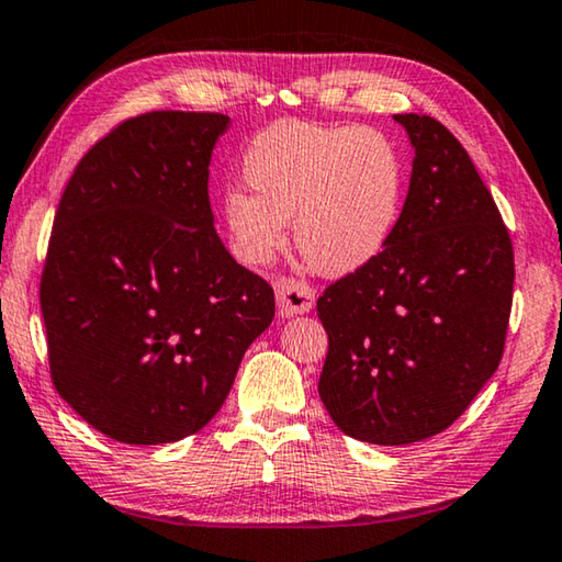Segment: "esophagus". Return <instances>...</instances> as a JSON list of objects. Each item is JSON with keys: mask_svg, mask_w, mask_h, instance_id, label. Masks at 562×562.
<instances>
[{"mask_svg": "<svg viewBox=\"0 0 562 562\" xmlns=\"http://www.w3.org/2000/svg\"><path fill=\"white\" fill-rule=\"evenodd\" d=\"M274 292H278V310L282 317L310 313L315 307V290L302 280L280 278L274 282Z\"/></svg>", "mask_w": 562, "mask_h": 562, "instance_id": "obj_1", "label": "esophagus"}]
</instances>
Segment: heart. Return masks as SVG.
I'll return each instance as SVG.
<instances>
[{
	"label": "heart",
	"mask_w": 562,
	"mask_h": 562,
	"mask_svg": "<svg viewBox=\"0 0 562 562\" xmlns=\"http://www.w3.org/2000/svg\"><path fill=\"white\" fill-rule=\"evenodd\" d=\"M251 192L225 194V222L249 262H267L288 235L315 272L342 278L385 249L403 210L405 167L372 127L282 122L245 155Z\"/></svg>",
	"instance_id": "1"
}]
</instances>
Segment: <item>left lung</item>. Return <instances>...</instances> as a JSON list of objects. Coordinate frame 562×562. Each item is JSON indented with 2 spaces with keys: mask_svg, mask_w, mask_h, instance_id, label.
Returning a JSON list of instances; mask_svg holds the SVG:
<instances>
[{
  "mask_svg": "<svg viewBox=\"0 0 562 562\" xmlns=\"http://www.w3.org/2000/svg\"><path fill=\"white\" fill-rule=\"evenodd\" d=\"M415 149L393 237L317 300L319 397L355 440L409 445L465 413L503 358L513 243L473 159L427 114H395Z\"/></svg>",
  "mask_w": 562,
  "mask_h": 562,
  "instance_id": "left-lung-1",
  "label": "left lung"
}]
</instances>
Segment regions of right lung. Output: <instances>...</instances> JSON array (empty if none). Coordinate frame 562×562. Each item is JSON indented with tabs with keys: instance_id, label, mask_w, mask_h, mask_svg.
<instances>
[{
	"instance_id": "add662e5",
	"label": "right lung",
	"mask_w": 562,
	"mask_h": 562,
	"mask_svg": "<svg viewBox=\"0 0 562 562\" xmlns=\"http://www.w3.org/2000/svg\"><path fill=\"white\" fill-rule=\"evenodd\" d=\"M229 117L147 112L79 159L40 305L57 393L106 438L175 442L225 403L274 292L215 233L210 159Z\"/></svg>"
}]
</instances>
